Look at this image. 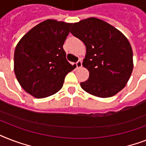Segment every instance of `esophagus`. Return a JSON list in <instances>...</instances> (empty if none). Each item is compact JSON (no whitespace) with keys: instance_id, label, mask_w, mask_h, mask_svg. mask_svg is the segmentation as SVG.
Returning <instances> with one entry per match:
<instances>
[{"instance_id":"esophagus-1","label":"esophagus","mask_w":146,"mask_h":146,"mask_svg":"<svg viewBox=\"0 0 146 146\" xmlns=\"http://www.w3.org/2000/svg\"><path fill=\"white\" fill-rule=\"evenodd\" d=\"M76 67H77V68L82 67V60H78V61L76 63Z\"/></svg>"}]
</instances>
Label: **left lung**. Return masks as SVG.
<instances>
[{
	"mask_svg": "<svg viewBox=\"0 0 146 146\" xmlns=\"http://www.w3.org/2000/svg\"><path fill=\"white\" fill-rule=\"evenodd\" d=\"M70 33L86 48L82 65L89 77L80 83L82 89L100 98L111 97L122 90L133 69V50L125 35L95 17L73 23Z\"/></svg>",
	"mask_w": 146,
	"mask_h": 146,
	"instance_id": "1",
	"label": "left lung"
}]
</instances>
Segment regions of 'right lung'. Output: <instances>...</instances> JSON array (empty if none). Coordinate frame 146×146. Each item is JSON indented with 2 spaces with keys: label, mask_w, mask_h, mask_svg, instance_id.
<instances>
[{
  "label": "right lung",
  "mask_w": 146,
  "mask_h": 146,
  "mask_svg": "<svg viewBox=\"0 0 146 146\" xmlns=\"http://www.w3.org/2000/svg\"><path fill=\"white\" fill-rule=\"evenodd\" d=\"M72 23L47 19L29 30L17 44L14 72L23 89L37 98L59 91L65 76L76 67L63 45Z\"/></svg>",
  "instance_id": "add662e5"
}]
</instances>
